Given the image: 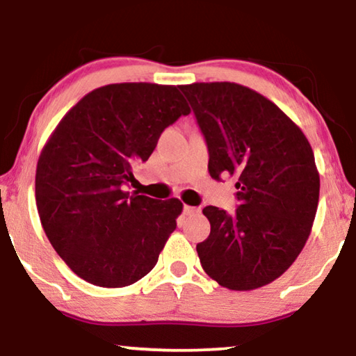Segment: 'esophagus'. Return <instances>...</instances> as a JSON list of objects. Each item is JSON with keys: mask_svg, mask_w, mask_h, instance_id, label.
Returning a JSON list of instances; mask_svg holds the SVG:
<instances>
[{"mask_svg": "<svg viewBox=\"0 0 356 356\" xmlns=\"http://www.w3.org/2000/svg\"><path fill=\"white\" fill-rule=\"evenodd\" d=\"M183 213H184V216H194V213H199V207L184 206L183 207Z\"/></svg>", "mask_w": 356, "mask_h": 356, "instance_id": "esophagus-1", "label": "esophagus"}]
</instances>
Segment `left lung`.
I'll return each mask as SVG.
<instances>
[{
    "label": "left lung",
    "mask_w": 356,
    "mask_h": 356,
    "mask_svg": "<svg viewBox=\"0 0 356 356\" xmlns=\"http://www.w3.org/2000/svg\"><path fill=\"white\" fill-rule=\"evenodd\" d=\"M206 139L213 179L236 177L233 216L207 206L211 235L196 246L206 274L246 291L280 277L303 250L319 173L301 129L264 95L235 82L179 86Z\"/></svg>",
    "instance_id": "1"
}]
</instances>
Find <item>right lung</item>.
Listing matches in <instances>:
<instances>
[{
	"instance_id": "right-lung-1",
	"label": "right lung",
	"mask_w": 356,
	"mask_h": 356,
	"mask_svg": "<svg viewBox=\"0 0 356 356\" xmlns=\"http://www.w3.org/2000/svg\"><path fill=\"white\" fill-rule=\"evenodd\" d=\"M189 111L177 86L123 82L89 92L53 131L37 163V209L51 246L81 279L120 289L157 264L183 204L124 184Z\"/></svg>"
}]
</instances>
